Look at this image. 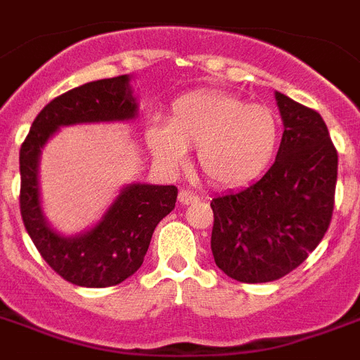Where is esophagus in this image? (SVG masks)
Here are the masks:
<instances>
[{
	"label": "esophagus",
	"instance_id": "esophagus-1",
	"mask_svg": "<svg viewBox=\"0 0 360 360\" xmlns=\"http://www.w3.org/2000/svg\"><path fill=\"white\" fill-rule=\"evenodd\" d=\"M199 201V195L198 193L190 192V190H181L179 192V202L181 205H192V202H198Z\"/></svg>",
	"mask_w": 360,
	"mask_h": 360
}]
</instances>
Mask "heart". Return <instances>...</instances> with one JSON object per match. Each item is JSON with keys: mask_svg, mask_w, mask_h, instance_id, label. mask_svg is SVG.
Instances as JSON below:
<instances>
[{"mask_svg": "<svg viewBox=\"0 0 360 360\" xmlns=\"http://www.w3.org/2000/svg\"><path fill=\"white\" fill-rule=\"evenodd\" d=\"M279 120L271 108L250 105L228 92L184 94L170 105L167 127L148 130V145L167 167H179L186 148L212 184L233 188L268 167L279 145Z\"/></svg>", "mask_w": 360, "mask_h": 360, "instance_id": "1", "label": "heart"}]
</instances>
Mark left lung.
<instances>
[{"instance_id": "1", "label": "left lung", "mask_w": 360, "mask_h": 360, "mask_svg": "<svg viewBox=\"0 0 360 360\" xmlns=\"http://www.w3.org/2000/svg\"><path fill=\"white\" fill-rule=\"evenodd\" d=\"M284 123L274 165L259 181L212 199V254L228 277L270 283L317 248L335 205L337 150L317 110L275 92Z\"/></svg>"}]
</instances>
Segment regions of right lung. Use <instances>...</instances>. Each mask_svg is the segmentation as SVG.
Here are the masks:
<instances>
[{
	"instance_id": "obj_1",
	"label": "right lung",
	"mask_w": 360,
	"mask_h": 360,
	"mask_svg": "<svg viewBox=\"0 0 360 360\" xmlns=\"http://www.w3.org/2000/svg\"><path fill=\"white\" fill-rule=\"evenodd\" d=\"M136 101L128 76L99 79L54 98L30 127L20 150V208L23 224L52 270L85 288L123 283L143 264L150 239L177 199L176 186L132 184L121 192L101 223L79 237H61L41 215L37 192V159L41 146L63 124L130 120Z\"/></svg>"
}]
</instances>
